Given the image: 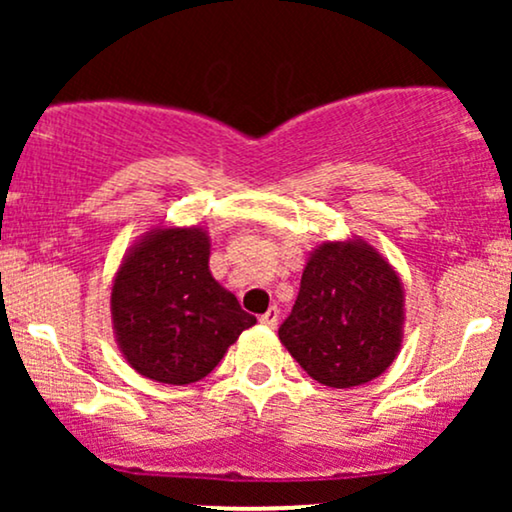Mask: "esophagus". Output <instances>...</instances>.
Wrapping results in <instances>:
<instances>
[{"mask_svg":"<svg viewBox=\"0 0 512 512\" xmlns=\"http://www.w3.org/2000/svg\"><path fill=\"white\" fill-rule=\"evenodd\" d=\"M260 322H262V325H267V327L279 325V308H269L267 313L260 315Z\"/></svg>","mask_w":512,"mask_h":512,"instance_id":"obj_1","label":"esophagus"}]
</instances>
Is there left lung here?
<instances>
[{
    "instance_id": "1",
    "label": "left lung",
    "mask_w": 512,
    "mask_h": 512,
    "mask_svg": "<svg viewBox=\"0 0 512 512\" xmlns=\"http://www.w3.org/2000/svg\"><path fill=\"white\" fill-rule=\"evenodd\" d=\"M399 276L366 243L320 245L279 339L310 378L356 387L385 373L402 344Z\"/></svg>"
}]
</instances>
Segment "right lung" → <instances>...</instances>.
<instances>
[{
	"label": "right lung",
	"mask_w": 512,
	"mask_h": 512,
	"mask_svg": "<svg viewBox=\"0 0 512 512\" xmlns=\"http://www.w3.org/2000/svg\"><path fill=\"white\" fill-rule=\"evenodd\" d=\"M117 344L137 373L190 385L219 366L255 315L216 284L202 228H163L122 262L113 286Z\"/></svg>",
	"instance_id": "1"
}]
</instances>
